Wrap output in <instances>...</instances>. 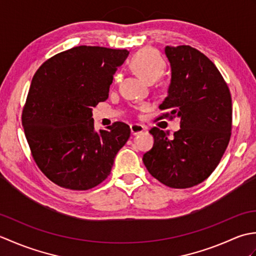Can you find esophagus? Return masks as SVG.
<instances>
[{
	"label": "esophagus",
	"mask_w": 256,
	"mask_h": 256,
	"mask_svg": "<svg viewBox=\"0 0 256 256\" xmlns=\"http://www.w3.org/2000/svg\"><path fill=\"white\" fill-rule=\"evenodd\" d=\"M130 128H131L132 135L140 134V133H142L143 131H145V130H146L143 126V125H140V124H131V126H130Z\"/></svg>",
	"instance_id": "esophagus-1"
}]
</instances>
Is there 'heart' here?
Listing matches in <instances>:
<instances>
[{"mask_svg":"<svg viewBox=\"0 0 256 256\" xmlns=\"http://www.w3.org/2000/svg\"><path fill=\"white\" fill-rule=\"evenodd\" d=\"M130 64H131L134 72L148 82H153V81L158 79L165 70L164 59L152 48H143L136 54H134ZM118 80L120 74H116L114 76V84L118 82ZM148 108L150 106L144 104L140 108V110L148 111Z\"/></svg>","mask_w":256,"mask_h":256,"instance_id":"b5f03b06","label":"heart"}]
</instances>
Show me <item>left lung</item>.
<instances>
[{
    "instance_id": "left-lung-1",
    "label": "left lung",
    "mask_w": 256,
    "mask_h": 256,
    "mask_svg": "<svg viewBox=\"0 0 256 256\" xmlns=\"http://www.w3.org/2000/svg\"><path fill=\"white\" fill-rule=\"evenodd\" d=\"M172 68L168 96L158 118H179L180 130L170 133L150 128L154 145L143 162L154 178L170 188L202 182L218 166L232 128L230 90L220 72L202 52L187 45L166 46Z\"/></svg>"
}]
</instances>
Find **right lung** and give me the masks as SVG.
<instances>
[{
    "label": "right lung",
    "instance_id": "1",
    "mask_svg": "<svg viewBox=\"0 0 256 256\" xmlns=\"http://www.w3.org/2000/svg\"><path fill=\"white\" fill-rule=\"evenodd\" d=\"M126 50L78 46L59 52L32 77L22 124L32 158L54 184L88 190L110 175L131 130L114 122L94 130L92 108L108 98Z\"/></svg>",
    "mask_w": 256,
    "mask_h": 256
}]
</instances>
